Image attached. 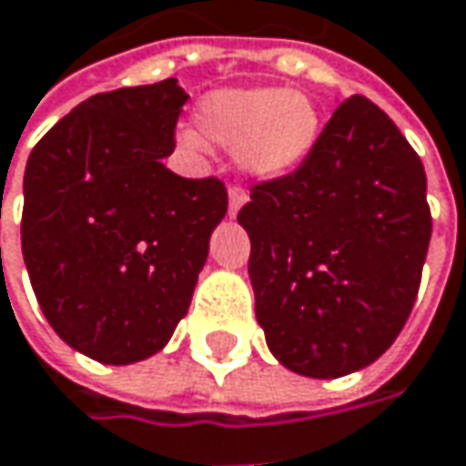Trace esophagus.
<instances>
[{"label":"esophagus","mask_w":466,"mask_h":466,"mask_svg":"<svg viewBox=\"0 0 466 466\" xmlns=\"http://www.w3.org/2000/svg\"><path fill=\"white\" fill-rule=\"evenodd\" d=\"M246 204V191L244 188H230L228 191V215L230 218H236L238 215V209Z\"/></svg>","instance_id":"obj_1"}]
</instances>
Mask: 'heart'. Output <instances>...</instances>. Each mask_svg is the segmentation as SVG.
Here are the masks:
<instances>
[{
  "mask_svg": "<svg viewBox=\"0 0 466 466\" xmlns=\"http://www.w3.org/2000/svg\"><path fill=\"white\" fill-rule=\"evenodd\" d=\"M197 130L180 133L188 152H204L207 141L228 152L254 180H278L299 170L319 136V112L301 91L280 86L220 88L201 99Z\"/></svg>",
  "mask_w": 466,
  "mask_h": 466,
  "instance_id": "obj_1",
  "label": "heart"
}]
</instances>
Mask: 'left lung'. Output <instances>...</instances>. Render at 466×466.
Masks as SVG:
<instances>
[{
  "label": "left lung",
  "mask_w": 466,
  "mask_h": 466,
  "mask_svg": "<svg viewBox=\"0 0 466 466\" xmlns=\"http://www.w3.org/2000/svg\"><path fill=\"white\" fill-rule=\"evenodd\" d=\"M238 222L257 322L283 367L330 380L390 349L432 220L422 159L380 106L346 99L299 170L251 188Z\"/></svg>",
  "instance_id": "8db88e82"
}]
</instances>
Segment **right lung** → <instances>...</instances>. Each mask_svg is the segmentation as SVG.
<instances>
[{
    "label": "right lung",
    "mask_w": 466,
    "mask_h": 466,
    "mask_svg": "<svg viewBox=\"0 0 466 466\" xmlns=\"http://www.w3.org/2000/svg\"><path fill=\"white\" fill-rule=\"evenodd\" d=\"M186 99L175 78L96 94L25 165L20 238L35 299L67 346L102 364L149 360L170 340L228 212L222 180L162 165Z\"/></svg>",
    "instance_id": "add662e5"
}]
</instances>
